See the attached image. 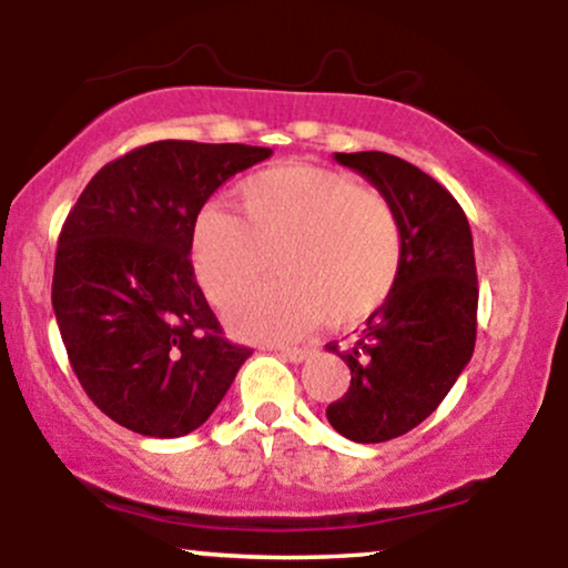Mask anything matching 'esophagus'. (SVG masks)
<instances>
[{"label":"esophagus","mask_w":568,"mask_h":568,"mask_svg":"<svg viewBox=\"0 0 568 568\" xmlns=\"http://www.w3.org/2000/svg\"><path fill=\"white\" fill-rule=\"evenodd\" d=\"M280 355L285 357V361H291V363H304V361H310V355H312V349H298V347H280L277 349Z\"/></svg>","instance_id":"1"}]
</instances>
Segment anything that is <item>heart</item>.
<instances>
[{"label":"heart","instance_id":"b5f03b06","mask_svg":"<svg viewBox=\"0 0 568 568\" xmlns=\"http://www.w3.org/2000/svg\"><path fill=\"white\" fill-rule=\"evenodd\" d=\"M240 216L202 205L189 232L200 288L219 310L256 291L272 266L280 280L232 317L251 338H291L325 321L355 325L395 288L403 258L397 216L379 192L347 173L288 162L237 186Z\"/></svg>","mask_w":568,"mask_h":568}]
</instances>
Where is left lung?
Listing matches in <instances>:
<instances>
[{
	"instance_id": "1",
	"label": "left lung",
	"mask_w": 568,
	"mask_h": 568,
	"mask_svg": "<svg viewBox=\"0 0 568 568\" xmlns=\"http://www.w3.org/2000/svg\"><path fill=\"white\" fill-rule=\"evenodd\" d=\"M393 205L403 237L395 288L338 352L352 382L331 403V427L355 443L406 435L440 406L475 349L478 275L465 211L438 181L384 152L334 154Z\"/></svg>"
}]
</instances>
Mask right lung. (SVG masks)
<instances>
[{
	"label": "right lung",
	"instance_id": "right-lung-1",
	"mask_svg": "<svg viewBox=\"0 0 568 568\" xmlns=\"http://www.w3.org/2000/svg\"><path fill=\"white\" fill-rule=\"evenodd\" d=\"M272 149L154 141L98 171L55 251L71 368L116 425L181 438L205 425L253 349L224 338L189 262L197 211Z\"/></svg>",
	"mask_w": 568,
	"mask_h": 568
}]
</instances>
